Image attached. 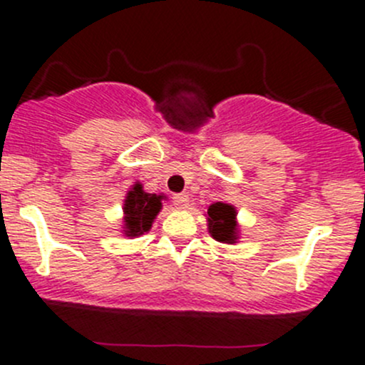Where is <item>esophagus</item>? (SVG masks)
<instances>
[{
	"mask_svg": "<svg viewBox=\"0 0 365 365\" xmlns=\"http://www.w3.org/2000/svg\"><path fill=\"white\" fill-rule=\"evenodd\" d=\"M173 201H175L176 208H187V205H189V196H187L185 192L175 194V196H173Z\"/></svg>",
	"mask_w": 365,
	"mask_h": 365,
	"instance_id": "34e87169",
	"label": "esophagus"
}]
</instances>
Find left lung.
I'll return each mask as SVG.
<instances>
[{"label":"left lung","mask_w":365,"mask_h":365,"mask_svg":"<svg viewBox=\"0 0 365 365\" xmlns=\"http://www.w3.org/2000/svg\"><path fill=\"white\" fill-rule=\"evenodd\" d=\"M208 231L217 242L235 244L238 238L237 208L227 203H213L208 206Z\"/></svg>","instance_id":"left-lung-1"}]
</instances>
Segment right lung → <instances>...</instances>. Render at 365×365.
Wrapping results in <instances>:
<instances>
[{
  "label": "right lung",
  "mask_w": 365,
  "mask_h": 365,
  "mask_svg": "<svg viewBox=\"0 0 365 365\" xmlns=\"http://www.w3.org/2000/svg\"><path fill=\"white\" fill-rule=\"evenodd\" d=\"M164 196L148 194L141 183H134L127 192L123 205V233L125 237H141L152 230L157 213L162 208Z\"/></svg>",
  "instance_id": "1"
}]
</instances>
